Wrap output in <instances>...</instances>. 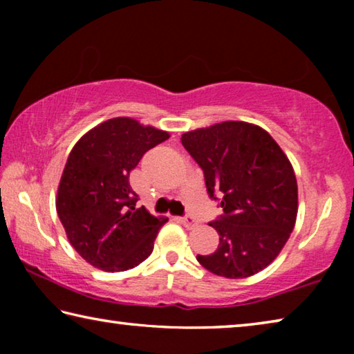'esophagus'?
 <instances>
[{"mask_svg": "<svg viewBox=\"0 0 354 354\" xmlns=\"http://www.w3.org/2000/svg\"><path fill=\"white\" fill-rule=\"evenodd\" d=\"M181 221H183V225L185 227H195L196 226V220L194 217H190V215H185V217L181 218Z\"/></svg>", "mask_w": 354, "mask_h": 354, "instance_id": "esophagus-1", "label": "esophagus"}]
</instances>
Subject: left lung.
<instances>
[{
	"mask_svg": "<svg viewBox=\"0 0 354 354\" xmlns=\"http://www.w3.org/2000/svg\"><path fill=\"white\" fill-rule=\"evenodd\" d=\"M181 142L205 173L209 196L223 209L211 223L218 248L196 261L231 279L263 270L295 226L298 187L290 160L266 129L247 122L189 131Z\"/></svg>",
	"mask_w": 354,
	"mask_h": 354,
	"instance_id": "8db88e82",
	"label": "left lung"
}]
</instances>
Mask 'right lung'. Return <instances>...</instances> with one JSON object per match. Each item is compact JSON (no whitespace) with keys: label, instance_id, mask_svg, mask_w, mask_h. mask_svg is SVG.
<instances>
[{"label":"right lung","instance_id":"add662e5","mask_svg":"<svg viewBox=\"0 0 354 354\" xmlns=\"http://www.w3.org/2000/svg\"><path fill=\"white\" fill-rule=\"evenodd\" d=\"M170 134L137 120H106L71 149L57 187L56 211L65 234L84 261L104 272L134 268L153 253L167 220L136 207L129 173L148 149Z\"/></svg>","mask_w":354,"mask_h":354}]
</instances>
